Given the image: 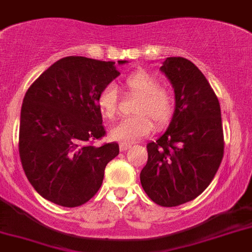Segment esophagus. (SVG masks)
Here are the masks:
<instances>
[{
  "label": "esophagus",
  "instance_id": "obj_1",
  "mask_svg": "<svg viewBox=\"0 0 252 252\" xmlns=\"http://www.w3.org/2000/svg\"><path fill=\"white\" fill-rule=\"evenodd\" d=\"M130 147H132V144H129V143H120V146H119V148H120V151H122V152L129 150Z\"/></svg>",
  "mask_w": 252,
  "mask_h": 252
}]
</instances>
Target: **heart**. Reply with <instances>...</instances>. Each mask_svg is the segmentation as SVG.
<instances>
[{"mask_svg": "<svg viewBox=\"0 0 252 252\" xmlns=\"http://www.w3.org/2000/svg\"><path fill=\"white\" fill-rule=\"evenodd\" d=\"M130 94L138 96L133 105L134 115L124 118L110 129V137L122 143H134L150 134L153 122L157 128H165L175 113V99L171 94L161 89V84L153 74L138 71L126 81ZM97 106L106 119H113L118 113V91L115 85H106L97 97Z\"/></svg>", "mask_w": 252, "mask_h": 252, "instance_id": "heart-1", "label": "heart"}]
</instances>
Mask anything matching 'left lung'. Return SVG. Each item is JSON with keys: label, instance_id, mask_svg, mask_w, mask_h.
<instances>
[{"label": "left lung", "instance_id": "1", "mask_svg": "<svg viewBox=\"0 0 252 252\" xmlns=\"http://www.w3.org/2000/svg\"><path fill=\"white\" fill-rule=\"evenodd\" d=\"M161 71L175 93V113L156 142L147 144L143 190L156 204L176 207L200 195L223 158L220 106L204 74L183 57H168Z\"/></svg>", "mask_w": 252, "mask_h": 252}]
</instances>
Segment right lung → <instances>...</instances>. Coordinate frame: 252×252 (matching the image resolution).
Listing matches in <instances>:
<instances>
[{"instance_id":"right-lung-1","label":"right lung","mask_w":252,"mask_h":252,"mask_svg":"<svg viewBox=\"0 0 252 252\" xmlns=\"http://www.w3.org/2000/svg\"><path fill=\"white\" fill-rule=\"evenodd\" d=\"M119 74L115 62L71 56L53 63L26 91L21 165L49 202L67 208L89 202L101 187L106 165L119 155L117 142L94 146L105 135L97 97Z\"/></svg>"}]
</instances>
